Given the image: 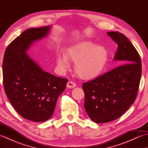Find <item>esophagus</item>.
<instances>
[{"mask_svg":"<svg viewBox=\"0 0 148 148\" xmlns=\"http://www.w3.org/2000/svg\"><path fill=\"white\" fill-rule=\"evenodd\" d=\"M76 83H74L73 81H69L67 84V87L68 88H73L76 87Z\"/></svg>","mask_w":148,"mask_h":148,"instance_id":"esophagus-1","label":"esophagus"}]
</instances>
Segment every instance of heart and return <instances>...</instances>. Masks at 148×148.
<instances>
[{
  "instance_id": "obj_1",
  "label": "heart",
  "mask_w": 148,
  "mask_h": 148,
  "mask_svg": "<svg viewBox=\"0 0 148 148\" xmlns=\"http://www.w3.org/2000/svg\"><path fill=\"white\" fill-rule=\"evenodd\" d=\"M66 58L75 63V71L78 76L84 79H90L102 72L108 58L106 49L101 45H95L90 41H84L71 46ZM58 67L66 70L69 67L65 56L58 55Z\"/></svg>"
}]
</instances>
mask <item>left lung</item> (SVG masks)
I'll list each match as a JSON object with an SVG mask.
<instances>
[{"label": "left lung", "instance_id": "obj_1", "mask_svg": "<svg viewBox=\"0 0 148 148\" xmlns=\"http://www.w3.org/2000/svg\"><path fill=\"white\" fill-rule=\"evenodd\" d=\"M107 34L118 46L114 60L122 65L83 84L84 109L97 123L115 120L126 112L136 99L142 72L140 56L127 37L119 32Z\"/></svg>", "mask_w": 148, "mask_h": 148}]
</instances>
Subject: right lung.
Instances as JSON below:
<instances>
[{
    "instance_id": "1",
    "label": "right lung",
    "mask_w": 148,
    "mask_h": 148,
    "mask_svg": "<svg viewBox=\"0 0 148 148\" xmlns=\"http://www.w3.org/2000/svg\"><path fill=\"white\" fill-rule=\"evenodd\" d=\"M51 26L31 28L9 44L2 64L6 95L19 114L28 120L42 122L51 117L56 101L68 80L42 70L27 53L34 42L48 35Z\"/></svg>"
}]
</instances>
